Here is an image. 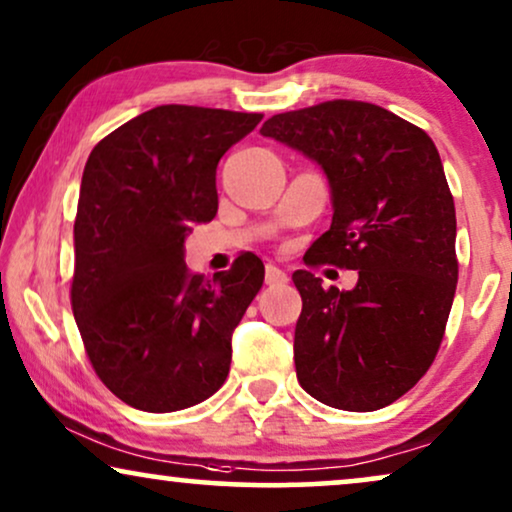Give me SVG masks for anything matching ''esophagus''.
<instances>
[{"mask_svg": "<svg viewBox=\"0 0 512 512\" xmlns=\"http://www.w3.org/2000/svg\"><path fill=\"white\" fill-rule=\"evenodd\" d=\"M264 281H267V285H283L288 283V274L283 269H278L276 264H267L264 267Z\"/></svg>", "mask_w": 512, "mask_h": 512, "instance_id": "1", "label": "esophagus"}]
</instances>
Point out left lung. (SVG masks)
<instances>
[{
	"label": "left lung",
	"instance_id": "obj_1",
	"mask_svg": "<svg viewBox=\"0 0 512 512\" xmlns=\"http://www.w3.org/2000/svg\"><path fill=\"white\" fill-rule=\"evenodd\" d=\"M260 133L318 163L330 185L332 224L309 264L358 271L351 290L292 274L299 384L337 410H381L431 367L454 302L456 213L438 149L410 121L358 100L276 114Z\"/></svg>",
	"mask_w": 512,
	"mask_h": 512
}]
</instances>
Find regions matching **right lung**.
Returning <instances> with one entry per match:
<instances>
[{
  "label": "right lung",
  "mask_w": 512,
  "mask_h": 512,
  "mask_svg": "<svg viewBox=\"0 0 512 512\" xmlns=\"http://www.w3.org/2000/svg\"><path fill=\"white\" fill-rule=\"evenodd\" d=\"M262 114L161 105L88 156L74 220L72 311L109 391L142 412L199 405L224 384L231 335L264 264L194 276L185 238L217 213V163Z\"/></svg>",
  "instance_id": "obj_1"
}]
</instances>
